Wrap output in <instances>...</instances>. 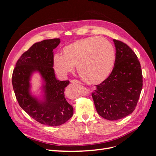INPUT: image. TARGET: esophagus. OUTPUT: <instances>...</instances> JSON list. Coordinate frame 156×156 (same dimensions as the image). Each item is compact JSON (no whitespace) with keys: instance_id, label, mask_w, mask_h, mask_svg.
<instances>
[{"instance_id":"esophagus-1","label":"esophagus","mask_w":156,"mask_h":156,"mask_svg":"<svg viewBox=\"0 0 156 156\" xmlns=\"http://www.w3.org/2000/svg\"><path fill=\"white\" fill-rule=\"evenodd\" d=\"M71 83H72V84H81V82L77 81V80H75V79L72 80V81H71Z\"/></svg>"}]
</instances>
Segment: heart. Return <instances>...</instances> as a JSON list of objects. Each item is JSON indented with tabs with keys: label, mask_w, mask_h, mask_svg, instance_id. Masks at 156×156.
<instances>
[{
	"label": "heart",
	"mask_w": 156,
	"mask_h": 156,
	"mask_svg": "<svg viewBox=\"0 0 156 156\" xmlns=\"http://www.w3.org/2000/svg\"><path fill=\"white\" fill-rule=\"evenodd\" d=\"M62 54L53 60L54 69L65 77L74 70L84 81L98 84L104 81L112 73L115 64V50L110 41L100 37H88L65 45Z\"/></svg>",
	"instance_id": "1"
}]
</instances>
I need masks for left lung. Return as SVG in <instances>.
I'll use <instances>...</instances> for the list:
<instances>
[{
	"label": "left lung",
	"instance_id": "1",
	"mask_svg": "<svg viewBox=\"0 0 156 156\" xmlns=\"http://www.w3.org/2000/svg\"><path fill=\"white\" fill-rule=\"evenodd\" d=\"M115 67L92 96L98 113L108 120H119L133 112L143 88L142 70L137 56L129 47L113 40Z\"/></svg>",
	"mask_w": 156,
	"mask_h": 156
}]
</instances>
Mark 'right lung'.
I'll list each match as a JSON object with an SVG mask.
<instances>
[{
	"label": "right lung",
	"instance_id": "1",
	"mask_svg": "<svg viewBox=\"0 0 156 156\" xmlns=\"http://www.w3.org/2000/svg\"><path fill=\"white\" fill-rule=\"evenodd\" d=\"M59 38L45 40L32 45L19 58L12 74V85L20 107L39 123L58 126L66 122L73 114V107L66 100L65 88L69 81L56 79L53 69V49ZM38 72L43 79V99L30 93L31 75Z\"/></svg>",
	"mask_w": 156,
	"mask_h": 156
}]
</instances>
